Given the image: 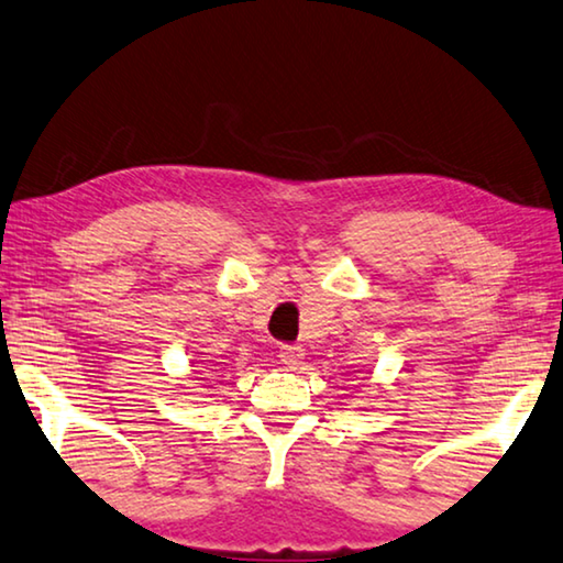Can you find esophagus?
<instances>
[{
	"label": "esophagus",
	"instance_id": "1",
	"mask_svg": "<svg viewBox=\"0 0 563 563\" xmlns=\"http://www.w3.org/2000/svg\"><path fill=\"white\" fill-rule=\"evenodd\" d=\"M301 358H303V349L299 344H282L279 346V362L287 364L289 368L299 366Z\"/></svg>",
	"mask_w": 563,
	"mask_h": 563
}]
</instances>
